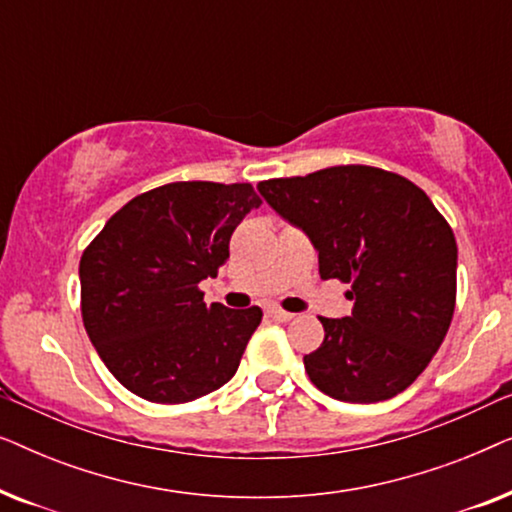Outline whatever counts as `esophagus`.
I'll list each match as a JSON object with an SVG mask.
<instances>
[{
  "instance_id": "1",
  "label": "esophagus",
  "mask_w": 512,
  "mask_h": 512,
  "mask_svg": "<svg viewBox=\"0 0 512 512\" xmlns=\"http://www.w3.org/2000/svg\"><path fill=\"white\" fill-rule=\"evenodd\" d=\"M268 317H270V319H275V321H291V319H293V314H291V312H286V310H282V307H270V310H268Z\"/></svg>"
}]
</instances>
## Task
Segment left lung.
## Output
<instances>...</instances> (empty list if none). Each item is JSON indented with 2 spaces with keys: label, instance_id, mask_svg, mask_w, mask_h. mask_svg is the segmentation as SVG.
I'll return each instance as SVG.
<instances>
[{
  "label": "left lung",
  "instance_id": "8db88e82",
  "mask_svg": "<svg viewBox=\"0 0 512 512\" xmlns=\"http://www.w3.org/2000/svg\"><path fill=\"white\" fill-rule=\"evenodd\" d=\"M258 191L303 228L321 279L352 284V314L319 317L324 342L305 354L310 380L345 403H377L429 366L457 303V240L422 188L370 165L268 179Z\"/></svg>",
  "mask_w": 512,
  "mask_h": 512
}]
</instances>
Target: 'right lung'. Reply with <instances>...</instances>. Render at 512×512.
<instances>
[{"label": "right lung", "mask_w": 512, "mask_h": 512, "mask_svg": "<svg viewBox=\"0 0 512 512\" xmlns=\"http://www.w3.org/2000/svg\"><path fill=\"white\" fill-rule=\"evenodd\" d=\"M261 207L251 184L174 181L123 205L79 263L81 317L109 373L151 403H188L235 375L261 307L205 305L200 282Z\"/></svg>", "instance_id": "1"}]
</instances>
